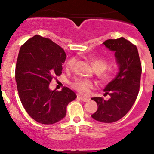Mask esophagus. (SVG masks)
Masks as SVG:
<instances>
[{"mask_svg":"<svg viewBox=\"0 0 154 154\" xmlns=\"http://www.w3.org/2000/svg\"><path fill=\"white\" fill-rule=\"evenodd\" d=\"M77 98H79V99H80V100H82V102H88L89 100H90V99L88 97H84V96H81L80 94H77Z\"/></svg>","mask_w":154,"mask_h":154,"instance_id":"esophagus-1","label":"esophagus"}]
</instances>
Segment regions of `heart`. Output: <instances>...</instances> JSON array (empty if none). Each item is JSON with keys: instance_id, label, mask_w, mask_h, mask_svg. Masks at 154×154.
Masks as SVG:
<instances>
[{"instance_id": "heart-1", "label": "heart", "mask_w": 154, "mask_h": 154, "mask_svg": "<svg viewBox=\"0 0 154 154\" xmlns=\"http://www.w3.org/2000/svg\"><path fill=\"white\" fill-rule=\"evenodd\" d=\"M76 61H77V58L75 57H72L69 59L66 65V69L70 70L73 68ZM91 61L96 72H99V77L104 83H109L114 80L118 75L119 70L116 67H110V68L106 69L109 66V62L105 58H98L91 59ZM72 87L81 94L85 95L88 94L91 89L94 87V84L91 80H86V79H77L72 83Z\"/></svg>"}]
</instances>
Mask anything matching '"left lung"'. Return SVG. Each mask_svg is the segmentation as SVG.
<instances>
[{
    "instance_id": "left-lung-1",
    "label": "left lung",
    "mask_w": 154,
    "mask_h": 154,
    "mask_svg": "<svg viewBox=\"0 0 154 154\" xmlns=\"http://www.w3.org/2000/svg\"><path fill=\"white\" fill-rule=\"evenodd\" d=\"M103 44L115 52L119 73L104 90V96H110L109 100H104L103 97L91 99L98 105V109L91 116L100 122L113 123L124 117L136 101L140 90L142 66L137 48L126 38L108 39Z\"/></svg>"
}]
</instances>
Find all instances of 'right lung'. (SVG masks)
I'll use <instances>...</instances> for the list:
<instances>
[{
  "mask_svg": "<svg viewBox=\"0 0 154 154\" xmlns=\"http://www.w3.org/2000/svg\"><path fill=\"white\" fill-rule=\"evenodd\" d=\"M63 49L50 38L36 35L20 49L15 69V80L22 104L37 122L52 124L66 116L69 103L77 98L67 87L50 91L53 78L61 74L65 62Z\"/></svg>",
  "mask_w": 154,
  "mask_h": 154,
  "instance_id": "1",
  "label": "right lung"
}]
</instances>
